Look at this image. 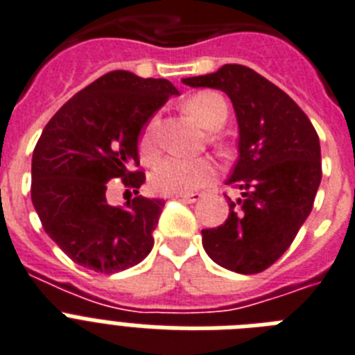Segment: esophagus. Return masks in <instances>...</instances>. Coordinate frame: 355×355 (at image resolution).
<instances>
[{
	"mask_svg": "<svg viewBox=\"0 0 355 355\" xmlns=\"http://www.w3.org/2000/svg\"><path fill=\"white\" fill-rule=\"evenodd\" d=\"M200 193H186V195H171V198H178V200H184V202H197V200H200Z\"/></svg>",
	"mask_w": 355,
	"mask_h": 355,
	"instance_id": "esophagus-1",
	"label": "esophagus"
}]
</instances>
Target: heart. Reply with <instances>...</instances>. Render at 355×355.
<instances>
[{"label": "heart", "mask_w": 355, "mask_h": 355, "mask_svg": "<svg viewBox=\"0 0 355 355\" xmlns=\"http://www.w3.org/2000/svg\"><path fill=\"white\" fill-rule=\"evenodd\" d=\"M186 111L206 129H218L226 122V100L213 91H200L186 102ZM140 153L146 162L158 155V120L153 118L140 138ZM218 175L217 164L209 158L169 157L158 162L151 173V187L160 195H186L207 186Z\"/></svg>", "instance_id": "1"}]
</instances>
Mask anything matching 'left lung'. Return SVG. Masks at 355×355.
I'll return each mask as SVG.
<instances>
[{
    "label": "left lung",
    "instance_id": "1",
    "mask_svg": "<svg viewBox=\"0 0 355 355\" xmlns=\"http://www.w3.org/2000/svg\"><path fill=\"white\" fill-rule=\"evenodd\" d=\"M182 82L224 91L239 122V160L227 184L243 197L227 198L226 223L202 230L204 250L232 272H264L312 211L322 177L318 132L282 89L244 65L227 63Z\"/></svg>",
    "mask_w": 355,
    "mask_h": 355
}]
</instances>
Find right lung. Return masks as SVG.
Returning <instances> with one entry per match:
<instances>
[{
    "instance_id": "obj_1",
    "label": "right lung",
    "mask_w": 355,
    "mask_h": 355,
    "mask_svg": "<svg viewBox=\"0 0 355 355\" xmlns=\"http://www.w3.org/2000/svg\"><path fill=\"white\" fill-rule=\"evenodd\" d=\"M178 91L164 78L111 71L74 94L43 129L33 153L34 209L62 252L93 272L114 273L142 262L164 202L135 197L109 206V180L135 195L146 182L138 138L149 118Z\"/></svg>"
}]
</instances>
